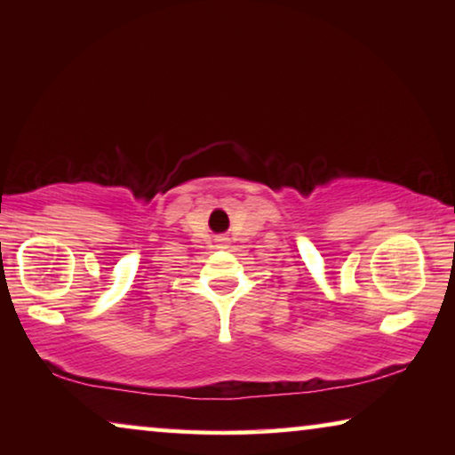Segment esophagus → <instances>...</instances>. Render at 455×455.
Here are the masks:
<instances>
[{
  "label": "esophagus",
  "instance_id": "obj_1",
  "mask_svg": "<svg viewBox=\"0 0 455 455\" xmlns=\"http://www.w3.org/2000/svg\"><path fill=\"white\" fill-rule=\"evenodd\" d=\"M220 242H221V246H226V238H221Z\"/></svg>",
  "mask_w": 455,
  "mask_h": 455
}]
</instances>
